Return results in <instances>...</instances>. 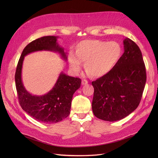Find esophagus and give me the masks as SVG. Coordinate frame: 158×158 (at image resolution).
<instances>
[{
    "label": "esophagus",
    "instance_id": "obj_1",
    "mask_svg": "<svg viewBox=\"0 0 158 158\" xmlns=\"http://www.w3.org/2000/svg\"><path fill=\"white\" fill-rule=\"evenodd\" d=\"M88 83V80H83L82 81V85H86Z\"/></svg>",
    "mask_w": 158,
    "mask_h": 158
}]
</instances>
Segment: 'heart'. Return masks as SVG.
Masks as SVG:
<instances>
[{
  "mask_svg": "<svg viewBox=\"0 0 158 158\" xmlns=\"http://www.w3.org/2000/svg\"><path fill=\"white\" fill-rule=\"evenodd\" d=\"M122 52L121 45L116 41L84 40L78 44L76 52H70V69L73 74H77L82 67V62H85L88 74L102 77L117 65Z\"/></svg>",
  "mask_w": 158,
  "mask_h": 158,
  "instance_id": "heart-1",
  "label": "heart"
}]
</instances>
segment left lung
Masks as SVG:
<instances>
[{"label": "left lung", "mask_w": 158, "mask_h": 158, "mask_svg": "<svg viewBox=\"0 0 158 158\" xmlns=\"http://www.w3.org/2000/svg\"><path fill=\"white\" fill-rule=\"evenodd\" d=\"M123 45L124 53L114 69L92 82V111L103 121H119L132 113L140 102L145 87L146 68L140 48L128 37Z\"/></svg>", "instance_id": "8db88e82"}]
</instances>
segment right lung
Segmentation results:
<instances>
[{"mask_svg":"<svg viewBox=\"0 0 158 158\" xmlns=\"http://www.w3.org/2000/svg\"><path fill=\"white\" fill-rule=\"evenodd\" d=\"M58 38L57 36H45L28 44L22 51L15 74L16 87L22 108L35 120L45 124L60 122L69 115L73 94L80 88L81 80L61 72L53 88L48 93L42 95H33L23 85L22 65L26 55L41 51L58 52L64 61L67 60L66 52L57 42Z\"/></svg>","mask_w":158,"mask_h":158,"instance_id":"1","label":"right lung"}]
</instances>
